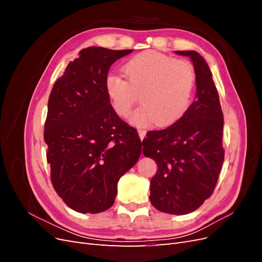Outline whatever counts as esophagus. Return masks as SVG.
<instances>
[{
    "instance_id": "obj_1",
    "label": "esophagus",
    "mask_w": 262,
    "mask_h": 262,
    "mask_svg": "<svg viewBox=\"0 0 262 262\" xmlns=\"http://www.w3.org/2000/svg\"><path fill=\"white\" fill-rule=\"evenodd\" d=\"M138 133H139V137H140L141 140H143V139L145 138V134H146V131H145V130L140 129V130H138Z\"/></svg>"
}]
</instances>
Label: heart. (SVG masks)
I'll use <instances>...</instances> for the list:
<instances>
[{"instance_id": "heart-1", "label": "heart", "mask_w": 262, "mask_h": 262, "mask_svg": "<svg viewBox=\"0 0 262 262\" xmlns=\"http://www.w3.org/2000/svg\"><path fill=\"white\" fill-rule=\"evenodd\" d=\"M124 72L129 82L114 72L105 77L106 94L119 116L130 114L139 92L143 104L131 115L133 124L144 126L156 121L168 126L187 114L195 85L194 70L189 62L147 50L126 62Z\"/></svg>"}]
</instances>
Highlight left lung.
Instances as JSON below:
<instances>
[{"instance_id": "left-lung-1", "label": "left lung", "mask_w": 262, "mask_h": 262, "mask_svg": "<svg viewBox=\"0 0 262 262\" xmlns=\"http://www.w3.org/2000/svg\"><path fill=\"white\" fill-rule=\"evenodd\" d=\"M176 53L193 63L194 101L176 123L147 132L142 144L143 154L157 164L150 203L162 212L181 215L200 208L216 186L224 161V119L207 62L196 51Z\"/></svg>"}]
</instances>
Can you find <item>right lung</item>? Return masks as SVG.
<instances>
[{
    "mask_svg": "<svg viewBox=\"0 0 262 262\" xmlns=\"http://www.w3.org/2000/svg\"><path fill=\"white\" fill-rule=\"evenodd\" d=\"M131 52L83 49L50 93L47 162L54 190L76 212L96 214L112 207L119 179L141 155L137 130L119 118L105 91L109 68Z\"/></svg>",
    "mask_w": 262,
    "mask_h": 262,
    "instance_id": "add662e5",
    "label": "right lung"
}]
</instances>
